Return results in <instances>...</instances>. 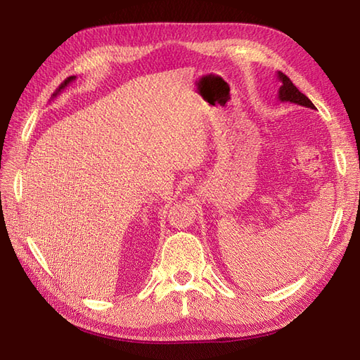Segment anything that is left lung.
<instances>
[{"mask_svg": "<svg viewBox=\"0 0 360 360\" xmlns=\"http://www.w3.org/2000/svg\"><path fill=\"white\" fill-rule=\"evenodd\" d=\"M278 79L281 81V86H279V91H278V99L281 102L296 103V105L315 110L314 103L308 99L307 96L297 90V86L291 82L288 76H285L282 72H278Z\"/></svg>", "mask_w": 360, "mask_h": 360, "instance_id": "left-lung-1", "label": "left lung"}]
</instances>
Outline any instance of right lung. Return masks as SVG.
I'll return each mask as SVG.
<instances>
[{"mask_svg":"<svg viewBox=\"0 0 360 360\" xmlns=\"http://www.w3.org/2000/svg\"><path fill=\"white\" fill-rule=\"evenodd\" d=\"M72 81H75V76H69V78H68L66 81H64V82H63V84L58 86V89L56 90V93H53V97H56L57 94H60V93H61L64 89H66V86H68V85H69Z\"/></svg>","mask_w":360,"mask_h":360,"instance_id":"right-lung-1","label":"right lung"}]
</instances>
